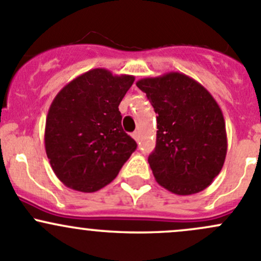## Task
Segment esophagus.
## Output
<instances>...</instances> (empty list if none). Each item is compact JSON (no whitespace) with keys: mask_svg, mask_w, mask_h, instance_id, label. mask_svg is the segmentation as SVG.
Segmentation results:
<instances>
[{"mask_svg":"<svg viewBox=\"0 0 261 261\" xmlns=\"http://www.w3.org/2000/svg\"><path fill=\"white\" fill-rule=\"evenodd\" d=\"M133 138L136 143H139V141H140V134H139V131H135V133L133 134Z\"/></svg>","mask_w":261,"mask_h":261,"instance_id":"34e87169","label":"esophagus"}]
</instances>
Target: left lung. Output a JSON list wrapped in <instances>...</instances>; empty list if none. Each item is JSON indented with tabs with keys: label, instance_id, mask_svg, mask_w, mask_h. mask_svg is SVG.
<instances>
[{
	"label": "left lung",
	"instance_id": "1",
	"mask_svg": "<svg viewBox=\"0 0 261 261\" xmlns=\"http://www.w3.org/2000/svg\"><path fill=\"white\" fill-rule=\"evenodd\" d=\"M156 114V146L149 155L155 179L179 196L198 193L220 174L227 152L222 111L212 94L193 78L170 72L144 78Z\"/></svg>",
	"mask_w": 261,
	"mask_h": 261
}]
</instances>
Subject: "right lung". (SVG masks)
Returning <instances> with one entry per match:
<instances>
[{
    "instance_id": "obj_1",
    "label": "right lung",
    "mask_w": 261,
    "mask_h": 261,
    "mask_svg": "<svg viewBox=\"0 0 261 261\" xmlns=\"http://www.w3.org/2000/svg\"><path fill=\"white\" fill-rule=\"evenodd\" d=\"M133 75L88 70L63 87L46 116L45 151L55 175L69 188L92 193L115 179L135 151L118 105Z\"/></svg>"
}]
</instances>
